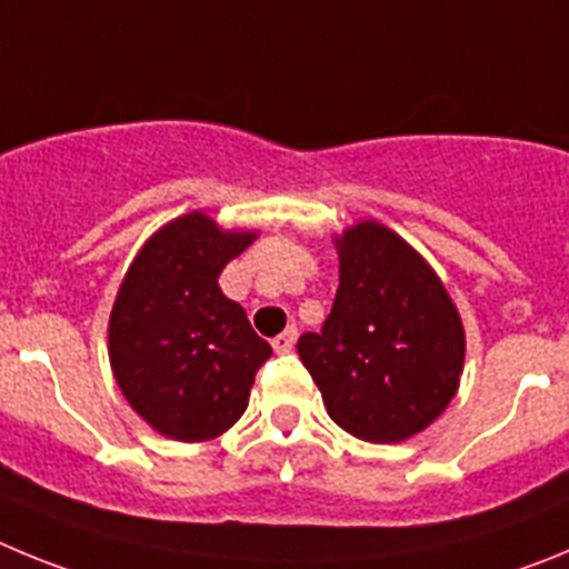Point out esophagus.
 Returning a JSON list of instances; mask_svg holds the SVG:
<instances>
[{
  "mask_svg": "<svg viewBox=\"0 0 569 569\" xmlns=\"http://www.w3.org/2000/svg\"><path fill=\"white\" fill-rule=\"evenodd\" d=\"M296 336H299V330H296L293 325L281 330V333L273 339L276 353H290V350H293V345H296Z\"/></svg>",
  "mask_w": 569,
  "mask_h": 569,
  "instance_id": "1",
  "label": "esophagus"
}]
</instances>
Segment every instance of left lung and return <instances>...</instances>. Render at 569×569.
I'll list each match as a JSON object with an SVG mask.
<instances>
[{"label": "left lung", "mask_w": 569, "mask_h": 569, "mask_svg": "<svg viewBox=\"0 0 569 569\" xmlns=\"http://www.w3.org/2000/svg\"><path fill=\"white\" fill-rule=\"evenodd\" d=\"M336 244L333 310L296 347L341 430L396 445L433 425L459 390L465 328L433 268L393 230L359 222Z\"/></svg>", "instance_id": "left-lung-1"}]
</instances>
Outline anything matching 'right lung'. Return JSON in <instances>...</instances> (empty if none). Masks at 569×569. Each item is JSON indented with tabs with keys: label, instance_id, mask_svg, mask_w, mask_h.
<instances>
[{
	"label": "right lung",
	"instance_id": "obj_1",
	"mask_svg": "<svg viewBox=\"0 0 569 569\" xmlns=\"http://www.w3.org/2000/svg\"><path fill=\"white\" fill-rule=\"evenodd\" d=\"M253 239L196 210L156 230L124 273L110 310V367L130 407L168 439L222 436L273 356L219 288L224 264Z\"/></svg>",
	"mask_w": 569,
	"mask_h": 569
}]
</instances>
